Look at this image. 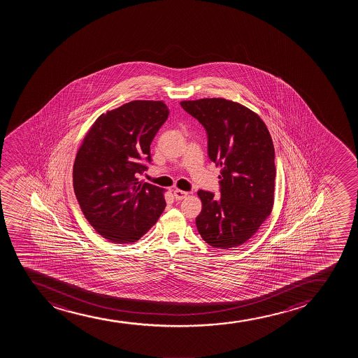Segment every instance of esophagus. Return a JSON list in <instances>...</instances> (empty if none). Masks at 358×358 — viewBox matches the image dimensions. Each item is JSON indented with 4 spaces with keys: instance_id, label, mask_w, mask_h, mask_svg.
<instances>
[{
    "instance_id": "obj_1",
    "label": "esophagus",
    "mask_w": 358,
    "mask_h": 358,
    "mask_svg": "<svg viewBox=\"0 0 358 358\" xmlns=\"http://www.w3.org/2000/svg\"><path fill=\"white\" fill-rule=\"evenodd\" d=\"M173 194H174V198H176L177 201H181V199L187 198L189 192H185V191H182V189H176L173 191Z\"/></svg>"
}]
</instances>
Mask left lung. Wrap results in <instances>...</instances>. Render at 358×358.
<instances>
[{
  "label": "left lung",
  "mask_w": 358,
  "mask_h": 358,
  "mask_svg": "<svg viewBox=\"0 0 358 358\" xmlns=\"http://www.w3.org/2000/svg\"><path fill=\"white\" fill-rule=\"evenodd\" d=\"M206 128L208 155L221 167V198L199 189L201 238L228 250L246 243L271 214L275 201V148L263 120L241 103L222 98L181 101Z\"/></svg>",
  "instance_id": "8db88e82"
}]
</instances>
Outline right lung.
I'll list each match as a JSON object with an SVG mask.
<instances>
[{"instance_id":"obj_1","label":"right lung","mask_w":358,"mask_h":358,"mask_svg":"<svg viewBox=\"0 0 358 358\" xmlns=\"http://www.w3.org/2000/svg\"><path fill=\"white\" fill-rule=\"evenodd\" d=\"M164 101L134 100L99 115L78 148L75 196L87 221L112 243L140 240L164 213V189L138 181L150 144L169 118Z\"/></svg>"}]
</instances>
